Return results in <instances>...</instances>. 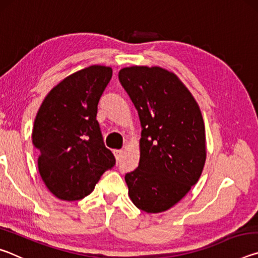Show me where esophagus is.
<instances>
[{"instance_id": "34e87169", "label": "esophagus", "mask_w": 258, "mask_h": 258, "mask_svg": "<svg viewBox=\"0 0 258 258\" xmlns=\"http://www.w3.org/2000/svg\"><path fill=\"white\" fill-rule=\"evenodd\" d=\"M113 154H115V157L117 159H119L121 154H123V150H113Z\"/></svg>"}]
</instances>
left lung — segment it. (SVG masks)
I'll return each instance as SVG.
<instances>
[{
	"label": "left lung",
	"mask_w": 258,
	"mask_h": 258,
	"mask_svg": "<svg viewBox=\"0 0 258 258\" xmlns=\"http://www.w3.org/2000/svg\"><path fill=\"white\" fill-rule=\"evenodd\" d=\"M118 78L142 127L139 166L125 175L128 196L143 212H165L203 173L206 138L202 111L175 74L164 68L126 67Z\"/></svg>",
	"instance_id": "1"
}]
</instances>
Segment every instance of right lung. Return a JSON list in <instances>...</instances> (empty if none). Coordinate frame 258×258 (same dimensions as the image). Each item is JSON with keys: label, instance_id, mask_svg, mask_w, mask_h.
Segmentation results:
<instances>
[{"label": "right lung", "instance_id": "add662e5", "mask_svg": "<svg viewBox=\"0 0 258 258\" xmlns=\"http://www.w3.org/2000/svg\"><path fill=\"white\" fill-rule=\"evenodd\" d=\"M111 76L110 67L98 64L74 73L50 91L38 109L32 134L40 152L38 172L61 200L86 197L116 164L97 120L99 100Z\"/></svg>", "mask_w": 258, "mask_h": 258}]
</instances>
